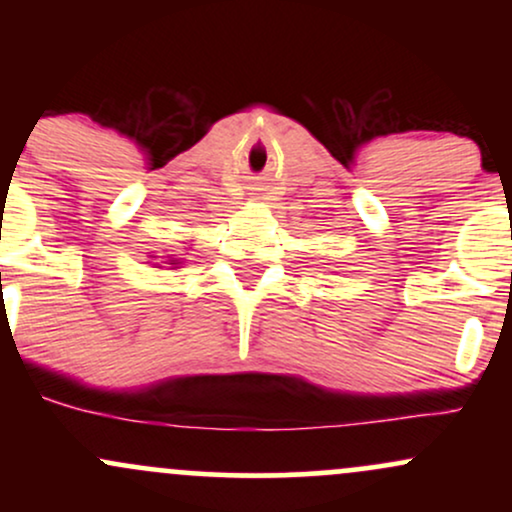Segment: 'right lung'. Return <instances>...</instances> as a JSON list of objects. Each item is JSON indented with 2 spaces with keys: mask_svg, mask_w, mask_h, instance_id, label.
Listing matches in <instances>:
<instances>
[{
  "mask_svg": "<svg viewBox=\"0 0 512 512\" xmlns=\"http://www.w3.org/2000/svg\"><path fill=\"white\" fill-rule=\"evenodd\" d=\"M170 264H175V262H170Z\"/></svg>",
  "mask_w": 512,
  "mask_h": 512,
  "instance_id": "add662e5",
  "label": "right lung"
}]
</instances>
